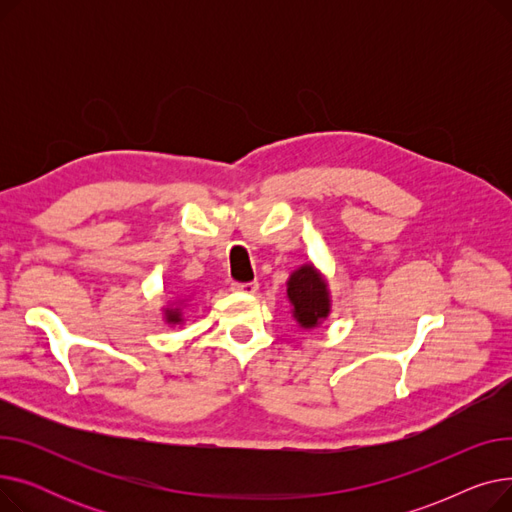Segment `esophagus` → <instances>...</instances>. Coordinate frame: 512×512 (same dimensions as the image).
Masks as SVG:
<instances>
[{
    "label": "esophagus",
    "instance_id": "1",
    "mask_svg": "<svg viewBox=\"0 0 512 512\" xmlns=\"http://www.w3.org/2000/svg\"><path fill=\"white\" fill-rule=\"evenodd\" d=\"M257 288H259L257 282H232V290H234V292L253 294V292H257Z\"/></svg>",
    "mask_w": 512,
    "mask_h": 512
}]
</instances>
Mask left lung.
I'll return each mask as SVG.
<instances>
[{"instance_id": "8db88e82", "label": "left lung", "mask_w": 512, "mask_h": 512, "mask_svg": "<svg viewBox=\"0 0 512 512\" xmlns=\"http://www.w3.org/2000/svg\"><path fill=\"white\" fill-rule=\"evenodd\" d=\"M286 294L292 305V317L305 330L317 328L330 315L332 301L328 282L311 263L301 265L299 270L290 274L286 282Z\"/></svg>"}]
</instances>
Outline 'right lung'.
Listing matches in <instances>:
<instances>
[{"mask_svg": "<svg viewBox=\"0 0 512 512\" xmlns=\"http://www.w3.org/2000/svg\"><path fill=\"white\" fill-rule=\"evenodd\" d=\"M164 313H166V321L172 326H176L182 321V309L180 307H168Z\"/></svg>", "mask_w": 512, "mask_h": 512, "instance_id": "add662e5", "label": "right lung"}]
</instances>
